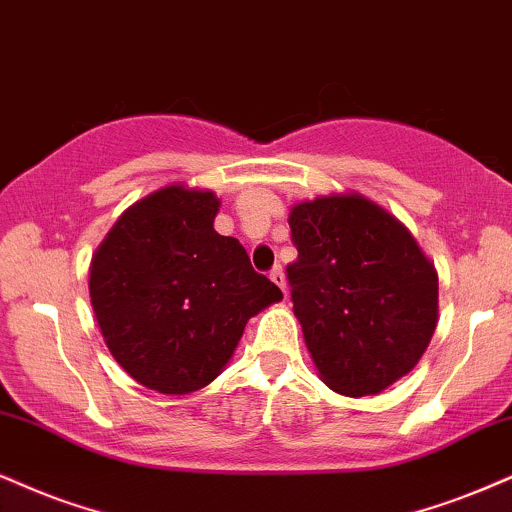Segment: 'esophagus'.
I'll return each instance as SVG.
<instances>
[{"mask_svg":"<svg viewBox=\"0 0 512 512\" xmlns=\"http://www.w3.org/2000/svg\"><path fill=\"white\" fill-rule=\"evenodd\" d=\"M270 280H273L275 285L287 294V280H285V270H282V266H275L273 270H270Z\"/></svg>","mask_w":512,"mask_h":512,"instance_id":"34e87169","label":"esophagus"}]
</instances>
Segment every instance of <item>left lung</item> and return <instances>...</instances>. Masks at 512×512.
<instances>
[{
    "instance_id": "obj_1",
    "label": "left lung",
    "mask_w": 512,
    "mask_h": 512,
    "mask_svg": "<svg viewBox=\"0 0 512 512\" xmlns=\"http://www.w3.org/2000/svg\"><path fill=\"white\" fill-rule=\"evenodd\" d=\"M294 315L327 387L380 394L418 365L437 327V273L410 232L358 194L289 213Z\"/></svg>"
}]
</instances>
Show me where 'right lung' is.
<instances>
[{
  "mask_svg": "<svg viewBox=\"0 0 512 512\" xmlns=\"http://www.w3.org/2000/svg\"><path fill=\"white\" fill-rule=\"evenodd\" d=\"M213 192L178 185L137 201L90 266V299L106 346L130 377L189 394L220 375L246 320L282 299L235 237L213 230Z\"/></svg>",
  "mask_w": 512,
  "mask_h": 512,
  "instance_id": "right-lung-1",
  "label": "right lung"
}]
</instances>
